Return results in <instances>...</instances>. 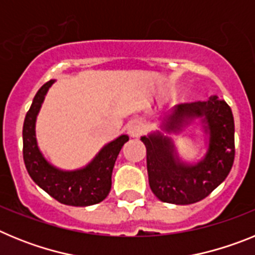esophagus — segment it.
Returning a JSON list of instances; mask_svg holds the SVG:
<instances>
[{"label": "esophagus", "mask_w": 255, "mask_h": 255, "mask_svg": "<svg viewBox=\"0 0 255 255\" xmlns=\"http://www.w3.org/2000/svg\"><path fill=\"white\" fill-rule=\"evenodd\" d=\"M126 130H128V134H129L131 138H138V136L141 135V131H143L140 124H139L138 121H131V123L128 124Z\"/></svg>", "instance_id": "esophagus-1"}]
</instances>
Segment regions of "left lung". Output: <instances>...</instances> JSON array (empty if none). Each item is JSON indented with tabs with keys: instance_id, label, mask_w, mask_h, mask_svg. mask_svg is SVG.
<instances>
[{
	"instance_id": "obj_1",
	"label": "left lung",
	"mask_w": 255,
	"mask_h": 255,
	"mask_svg": "<svg viewBox=\"0 0 255 255\" xmlns=\"http://www.w3.org/2000/svg\"><path fill=\"white\" fill-rule=\"evenodd\" d=\"M199 119L208 135V148L197 163L180 159L172 139L162 131L141 136L147 148V170L153 194L164 203H197L225 181L235 158V124L233 111L217 96L208 101L181 103L162 120L164 132L179 134Z\"/></svg>"
}]
</instances>
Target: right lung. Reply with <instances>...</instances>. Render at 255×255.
I'll return each instance as SVG.
<instances>
[{
    "label": "right lung",
    "mask_w": 255,
    "mask_h": 255,
    "mask_svg": "<svg viewBox=\"0 0 255 255\" xmlns=\"http://www.w3.org/2000/svg\"><path fill=\"white\" fill-rule=\"evenodd\" d=\"M56 80L42 85L35 94L22 126V155L28 173L39 188L60 203L74 207H87L100 203L111 190V176L115 162L128 135H121L106 144L87 166L65 171L49 163L38 148L35 121L47 92Z\"/></svg>",
    "instance_id": "obj_1"
}]
</instances>
